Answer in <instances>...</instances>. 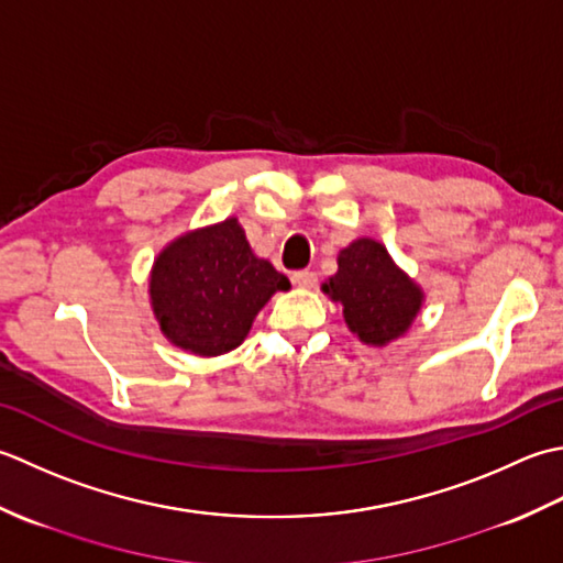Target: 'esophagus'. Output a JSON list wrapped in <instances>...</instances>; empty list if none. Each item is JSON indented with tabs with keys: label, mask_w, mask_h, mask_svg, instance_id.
Listing matches in <instances>:
<instances>
[{
	"label": "esophagus",
	"mask_w": 563,
	"mask_h": 563,
	"mask_svg": "<svg viewBox=\"0 0 563 563\" xmlns=\"http://www.w3.org/2000/svg\"><path fill=\"white\" fill-rule=\"evenodd\" d=\"M291 282H294L296 286H301V289H313V286L318 284V274L311 272V269L294 272V274H291Z\"/></svg>",
	"instance_id": "1"
}]
</instances>
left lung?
Here are the masks:
<instances>
[{"instance_id":"1","label":"left lung","mask_w":563,"mask_h":563,"mask_svg":"<svg viewBox=\"0 0 563 563\" xmlns=\"http://www.w3.org/2000/svg\"><path fill=\"white\" fill-rule=\"evenodd\" d=\"M332 301L342 303L347 328L366 345L384 347L404 335L422 306V289L372 238L340 250L338 274L323 284Z\"/></svg>"}]
</instances>
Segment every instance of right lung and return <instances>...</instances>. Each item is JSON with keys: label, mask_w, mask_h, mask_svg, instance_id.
Here are the masks:
<instances>
[{"label": "right lung", "mask_w": 563, "mask_h": 563, "mask_svg": "<svg viewBox=\"0 0 563 563\" xmlns=\"http://www.w3.org/2000/svg\"><path fill=\"white\" fill-rule=\"evenodd\" d=\"M289 279L252 252L238 218L199 228L159 252L151 303L163 335L199 357H218L247 338L252 320Z\"/></svg>", "instance_id": "right-lung-1"}]
</instances>
